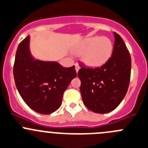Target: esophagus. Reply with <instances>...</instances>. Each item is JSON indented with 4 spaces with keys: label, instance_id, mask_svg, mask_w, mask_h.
Returning <instances> with one entry per match:
<instances>
[{
    "label": "esophagus",
    "instance_id": "34e87169",
    "mask_svg": "<svg viewBox=\"0 0 148 148\" xmlns=\"http://www.w3.org/2000/svg\"><path fill=\"white\" fill-rule=\"evenodd\" d=\"M75 70H76V72H77V73H78V70H79V69H80V66L78 65V63H75Z\"/></svg>",
    "mask_w": 148,
    "mask_h": 148
}]
</instances>
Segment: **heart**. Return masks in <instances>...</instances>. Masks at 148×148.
Instances as JSON below:
<instances>
[{"mask_svg":"<svg viewBox=\"0 0 148 148\" xmlns=\"http://www.w3.org/2000/svg\"><path fill=\"white\" fill-rule=\"evenodd\" d=\"M112 49V43L108 38L93 36L78 43L73 49V53L81 54V60L86 65L97 67L109 60Z\"/></svg>","mask_w":148,"mask_h":148,"instance_id":"heart-1","label":"heart"}]
</instances>
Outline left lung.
Wrapping results in <instances>:
<instances>
[{
  "mask_svg": "<svg viewBox=\"0 0 148 148\" xmlns=\"http://www.w3.org/2000/svg\"><path fill=\"white\" fill-rule=\"evenodd\" d=\"M113 33V51L105 64L96 68L81 65L78 73L83 102L97 113H107L117 108L127 92L130 81V54L121 37Z\"/></svg>",
  "mask_w": 148,
  "mask_h": 148,
  "instance_id": "1",
  "label": "left lung"
}]
</instances>
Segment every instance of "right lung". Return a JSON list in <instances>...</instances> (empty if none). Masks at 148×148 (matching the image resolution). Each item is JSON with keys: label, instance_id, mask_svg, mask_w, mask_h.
<instances>
[{"label": "right lung", "instance_id": "right-lung-1", "mask_svg": "<svg viewBox=\"0 0 148 148\" xmlns=\"http://www.w3.org/2000/svg\"><path fill=\"white\" fill-rule=\"evenodd\" d=\"M29 36L19 44L14 64L15 84L25 103L33 110L50 114L62 104L64 91L77 73L75 66L35 60L29 51Z\"/></svg>", "mask_w": 148, "mask_h": 148}]
</instances>
